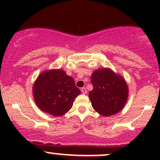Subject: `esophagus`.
I'll return each mask as SVG.
<instances>
[{"label":"esophagus","instance_id":"34e87169","mask_svg":"<svg viewBox=\"0 0 160 160\" xmlns=\"http://www.w3.org/2000/svg\"><path fill=\"white\" fill-rule=\"evenodd\" d=\"M81 92L82 94H86L87 93V90H86V89L85 87H82L81 89Z\"/></svg>","mask_w":160,"mask_h":160}]
</instances>
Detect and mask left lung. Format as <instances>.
Wrapping results in <instances>:
<instances>
[{"label": "left lung", "mask_w": 160, "mask_h": 160, "mask_svg": "<svg viewBox=\"0 0 160 160\" xmlns=\"http://www.w3.org/2000/svg\"><path fill=\"white\" fill-rule=\"evenodd\" d=\"M93 89L89 96L99 114L114 115L123 108L128 99V88L125 79L110 68L95 70L91 76Z\"/></svg>", "instance_id": "left-lung-1"}]
</instances>
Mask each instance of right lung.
Wrapping results in <instances>:
<instances>
[{"mask_svg":"<svg viewBox=\"0 0 160 160\" xmlns=\"http://www.w3.org/2000/svg\"><path fill=\"white\" fill-rule=\"evenodd\" d=\"M80 89L74 80L62 69L42 72L33 86V95L39 109L45 113L60 117L72 108Z\"/></svg>","mask_w":160,"mask_h":160,"instance_id":"1","label":"right lung"}]
</instances>
